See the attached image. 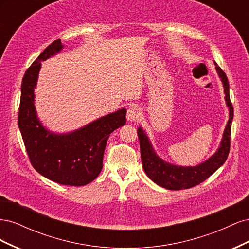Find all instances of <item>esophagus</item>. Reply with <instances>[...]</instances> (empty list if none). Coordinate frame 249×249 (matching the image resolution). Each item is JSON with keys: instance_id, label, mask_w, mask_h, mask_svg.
Here are the masks:
<instances>
[{"instance_id": "34e87169", "label": "esophagus", "mask_w": 249, "mask_h": 249, "mask_svg": "<svg viewBox=\"0 0 249 249\" xmlns=\"http://www.w3.org/2000/svg\"><path fill=\"white\" fill-rule=\"evenodd\" d=\"M141 115L140 113V109L136 106H133V107H130L129 109H127V112H126V119L127 122H136V120L139 119Z\"/></svg>"}]
</instances>
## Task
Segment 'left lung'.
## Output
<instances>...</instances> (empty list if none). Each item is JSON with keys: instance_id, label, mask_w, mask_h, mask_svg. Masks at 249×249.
Listing matches in <instances>:
<instances>
[{"instance_id": "left-lung-1", "label": "left lung", "mask_w": 249, "mask_h": 249, "mask_svg": "<svg viewBox=\"0 0 249 249\" xmlns=\"http://www.w3.org/2000/svg\"><path fill=\"white\" fill-rule=\"evenodd\" d=\"M215 70L223 86L224 101L229 109V120L222 134L220 144L216 152L206 161L195 166H182L163 160L158 156L146 132L138 126L137 134L140 142L141 161L146 176L158 186L168 190H182L196 186L211 177L221 167L230 153V140L231 122L233 118V108L230 100L229 81L223 71L215 63Z\"/></svg>"}]
</instances>
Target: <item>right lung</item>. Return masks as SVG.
I'll return each instance as SVG.
<instances>
[{
	"label": "right lung",
	"mask_w": 249,
	"mask_h": 249,
	"mask_svg": "<svg viewBox=\"0 0 249 249\" xmlns=\"http://www.w3.org/2000/svg\"><path fill=\"white\" fill-rule=\"evenodd\" d=\"M64 49L61 40L51 43L25 72L21 82L18 127L33 167L53 182L84 186L100 175L110 134L125 124L126 109L122 108L94 119L77 130L53 132L44 126L35 108V89L41 62Z\"/></svg>",
	"instance_id": "obj_1"
}]
</instances>
